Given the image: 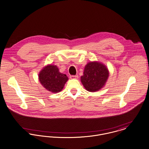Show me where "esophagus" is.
Masks as SVG:
<instances>
[{
	"mask_svg": "<svg viewBox=\"0 0 149 149\" xmlns=\"http://www.w3.org/2000/svg\"><path fill=\"white\" fill-rule=\"evenodd\" d=\"M78 75H70V78L71 79H78Z\"/></svg>",
	"mask_w": 149,
	"mask_h": 149,
	"instance_id": "34e87169",
	"label": "esophagus"
}]
</instances>
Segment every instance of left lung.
Masks as SVG:
<instances>
[{
    "label": "left lung",
    "instance_id": "8db88e82",
    "mask_svg": "<svg viewBox=\"0 0 149 149\" xmlns=\"http://www.w3.org/2000/svg\"><path fill=\"white\" fill-rule=\"evenodd\" d=\"M109 75L107 67L98 61H91L85 66L81 82L89 92H96L103 88Z\"/></svg>",
    "mask_w": 149,
    "mask_h": 149
}]
</instances>
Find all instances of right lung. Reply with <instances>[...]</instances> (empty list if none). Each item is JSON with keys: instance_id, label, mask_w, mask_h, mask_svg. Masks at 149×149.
<instances>
[{"instance_id": "obj_1", "label": "right lung", "mask_w": 149, "mask_h": 149, "mask_svg": "<svg viewBox=\"0 0 149 149\" xmlns=\"http://www.w3.org/2000/svg\"><path fill=\"white\" fill-rule=\"evenodd\" d=\"M38 80L46 90L57 93L63 90L69 78L66 74L60 72L56 65L49 64L40 71Z\"/></svg>"}]
</instances>
